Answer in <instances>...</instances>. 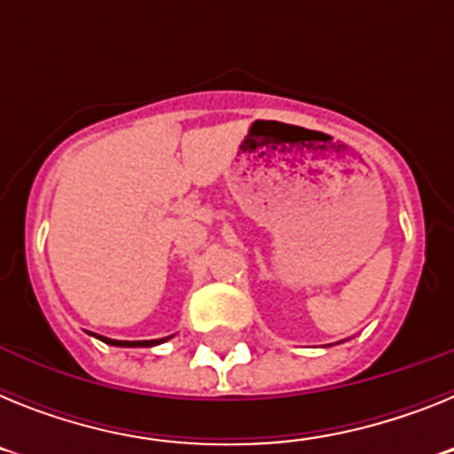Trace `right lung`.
<instances>
[{
	"label": "right lung",
	"mask_w": 454,
	"mask_h": 454,
	"mask_svg": "<svg viewBox=\"0 0 454 454\" xmlns=\"http://www.w3.org/2000/svg\"><path fill=\"white\" fill-rule=\"evenodd\" d=\"M98 336L99 340H104V343H108V346H118V348H152V346H159V343H163V340H168L170 336H166V339H154V340H115V339H106V336H99V334H92Z\"/></svg>",
	"instance_id": "add662e5"
}]
</instances>
